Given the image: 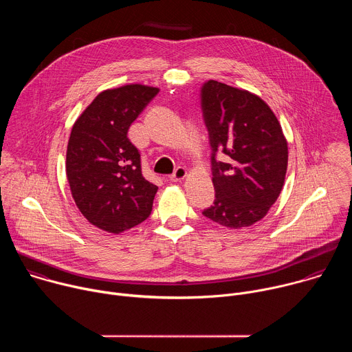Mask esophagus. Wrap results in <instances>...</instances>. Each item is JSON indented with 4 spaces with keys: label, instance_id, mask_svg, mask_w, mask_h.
<instances>
[{
    "label": "esophagus",
    "instance_id": "1",
    "mask_svg": "<svg viewBox=\"0 0 352 352\" xmlns=\"http://www.w3.org/2000/svg\"><path fill=\"white\" fill-rule=\"evenodd\" d=\"M186 175H188L186 168H185V167H178V168L174 171V174L170 177V179H171L173 182H179V181L185 179Z\"/></svg>",
    "mask_w": 352,
    "mask_h": 352
}]
</instances>
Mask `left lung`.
I'll list each match as a JSON object with an SVG mask.
<instances>
[{"label":"left lung","mask_w":352,"mask_h":352,"mask_svg":"<svg viewBox=\"0 0 352 352\" xmlns=\"http://www.w3.org/2000/svg\"><path fill=\"white\" fill-rule=\"evenodd\" d=\"M212 146L213 206L202 213L227 228L262 220L285 179L288 146L281 125L263 100L243 89L208 80L200 90ZM223 151L228 160H215Z\"/></svg>","instance_id":"obj_1"}]
</instances>
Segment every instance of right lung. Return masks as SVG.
Listing matches in <instances>:
<instances>
[{"instance_id":"1","label":"right lung","mask_w":352,"mask_h":352,"mask_svg":"<svg viewBox=\"0 0 352 352\" xmlns=\"http://www.w3.org/2000/svg\"><path fill=\"white\" fill-rule=\"evenodd\" d=\"M159 93L132 83L98 93L75 121L67 148V178L79 212L97 228L120 234L144 221L157 186L140 167L128 129Z\"/></svg>"}]
</instances>
